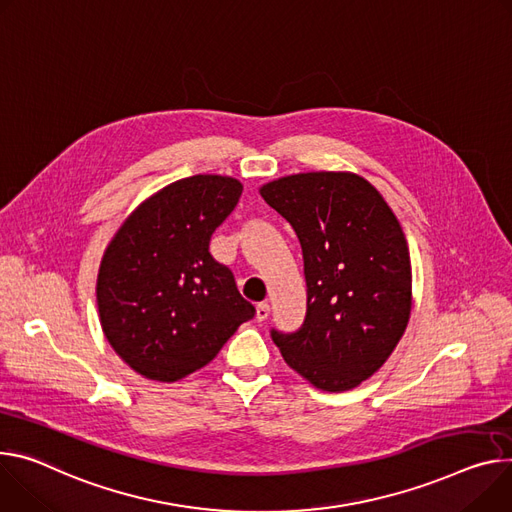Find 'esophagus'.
Here are the masks:
<instances>
[{
  "label": "esophagus",
  "instance_id": "esophagus-1",
  "mask_svg": "<svg viewBox=\"0 0 512 512\" xmlns=\"http://www.w3.org/2000/svg\"><path fill=\"white\" fill-rule=\"evenodd\" d=\"M269 312H271L269 304H267V302H261V304H257V312H255V318H257L259 322H263V320H267V318H269Z\"/></svg>",
  "mask_w": 512,
  "mask_h": 512
}]
</instances>
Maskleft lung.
I'll return each mask as SVG.
<instances>
[{
	"label": "left lung",
	"instance_id": "obj_1",
	"mask_svg": "<svg viewBox=\"0 0 512 512\" xmlns=\"http://www.w3.org/2000/svg\"><path fill=\"white\" fill-rule=\"evenodd\" d=\"M263 200L294 228L306 277L296 333L271 329L312 386L345 392L386 363L412 306L408 243L380 192L355 173L314 171L265 183Z\"/></svg>",
	"mask_w": 512,
	"mask_h": 512
}]
</instances>
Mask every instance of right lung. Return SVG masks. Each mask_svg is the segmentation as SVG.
I'll return each instance as SVG.
<instances>
[{
  "label": "right lung",
  "instance_id": "obj_1",
  "mask_svg": "<svg viewBox=\"0 0 512 512\" xmlns=\"http://www.w3.org/2000/svg\"><path fill=\"white\" fill-rule=\"evenodd\" d=\"M241 194V181L222 175L173 181L110 241L96 288L100 322L136 374L157 382L190 376L255 316L235 275L208 251Z\"/></svg>",
  "mask_w": 512,
  "mask_h": 512
}]
</instances>
